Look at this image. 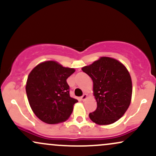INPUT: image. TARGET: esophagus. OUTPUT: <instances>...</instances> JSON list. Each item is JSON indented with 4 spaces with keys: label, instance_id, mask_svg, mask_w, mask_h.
Masks as SVG:
<instances>
[{
    "label": "esophagus",
    "instance_id": "34e87169",
    "mask_svg": "<svg viewBox=\"0 0 156 156\" xmlns=\"http://www.w3.org/2000/svg\"><path fill=\"white\" fill-rule=\"evenodd\" d=\"M87 94H83V95L81 96V100H82V101H85V100L87 99Z\"/></svg>",
    "mask_w": 156,
    "mask_h": 156
}]
</instances>
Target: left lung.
<instances>
[{"label":"left lung","instance_id":"1","mask_svg":"<svg viewBox=\"0 0 156 156\" xmlns=\"http://www.w3.org/2000/svg\"><path fill=\"white\" fill-rule=\"evenodd\" d=\"M82 70L92 78L97 109L89 114L98 125L115 122L124 115L132 96V81L128 69L119 61L101 57Z\"/></svg>","mask_w":156,"mask_h":156}]
</instances>
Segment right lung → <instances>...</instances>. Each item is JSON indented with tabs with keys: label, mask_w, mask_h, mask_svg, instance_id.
<instances>
[{
	"label": "right lung",
	"mask_w": 156,
	"mask_h": 156,
	"mask_svg": "<svg viewBox=\"0 0 156 156\" xmlns=\"http://www.w3.org/2000/svg\"><path fill=\"white\" fill-rule=\"evenodd\" d=\"M74 72L73 68L47 61L36 66L28 75L27 97L32 111L40 120L58 124L71 115L78 100L69 95L67 79Z\"/></svg>",
	"instance_id": "obj_1"
}]
</instances>
